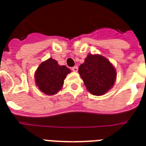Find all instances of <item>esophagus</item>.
<instances>
[{
    "mask_svg": "<svg viewBox=\"0 0 146 146\" xmlns=\"http://www.w3.org/2000/svg\"><path fill=\"white\" fill-rule=\"evenodd\" d=\"M72 70L73 71V72H77L78 70V68L77 66H74V67H73V68H72Z\"/></svg>",
    "mask_w": 146,
    "mask_h": 146,
    "instance_id": "esophagus-1",
    "label": "esophagus"
}]
</instances>
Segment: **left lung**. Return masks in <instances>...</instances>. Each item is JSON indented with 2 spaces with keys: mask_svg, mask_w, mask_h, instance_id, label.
Returning <instances> with one entry per match:
<instances>
[{
  "mask_svg": "<svg viewBox=\"0 0 146 146\" xmlns=\"http://www.w3.org/2000/svg\"><path fill=\"white\" fill-rule=\"evenodd\" d=\"M78 73L86 89L95 96L104 95L112 88L117 77L112 64L99 54H89L79 66Z\"/></svg>",
  "mask_w": 146,
  "mask_h": 146,
  "instance_id": "obj_1",
  "label": "left lung"
}]
</instances>
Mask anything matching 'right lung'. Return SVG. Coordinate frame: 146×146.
<instances>
[{
    "label": "right lung",
    "instance_id": "1",
    "mask_svg": "<svg viewBox=\"0 0 146 146\" xmlns=\"http://www.w3.org/2000/svg\"><path fill=\"white\" fill-rule=\"evenodd\" d=\"M71 70L60 66L56 60L49 58L42 62L35 72V82L39 89L46 95H54L59 92L67 74Z\"/></svg>",
    "mask_w": 146,
    "mask_h": 146
}]
</instances>
